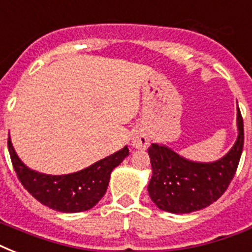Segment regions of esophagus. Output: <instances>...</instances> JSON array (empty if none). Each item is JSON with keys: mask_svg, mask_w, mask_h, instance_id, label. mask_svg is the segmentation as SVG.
Segmentation results:
<instances>
[{"mask_svg": "<svg viewBox=\"0 0 252 252\" xmlns=\"http://www.w3.org/2000/svg\"><path fill=\"white\" fill-rule=\"evenodd\" d=\"M132 146L134 149H146L150 144L149 134L146 133L145 130H136V133L132 136Z\"/></svg>", "mask_w": 252, "mask_h": 252, "instance_id": "1", "label": "esophagus"}]
</instances>
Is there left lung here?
I'll return each mask as SVG.
<instances>
[{"label":"left lung","mask_w":252,"mask_h":252,"mask_svg":"<svg viewBox=\"0 0 252 252\" xmlns=\"http://www.w3.org/2000/svg\"><path fill=\"white\" fill-rule=\"evenodd\" d=\"M238 137L226 156L215 162H195L161 144L148 149L153 175L148 192L159 209L184 215L207 208L226 191L243 150V119L237 112Z\"/></svg>","instance_id":"8db88e82"}]
</instances>
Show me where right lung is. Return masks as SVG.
<instances>
[{
  "label": "right lung",
  "mask_w": 252,
  "mask_h": 252,
  "mask_svg": "<svg viewBox=\"0 0 252 252\" xmlns=\"http://www.w3.org/2000/svg\"><path fill=\"white\" fill-rule=\"evenodd\" d=\"M7 146L13 167L23 187L43 205L64 213L89 211L96 205L106 193L112 170L129 154L128 146H124L81 171L68 175H47L31 170L19 159L10 136Z\"/></svg>",
  "instance_id": "add662e5"
}]
</instances>
